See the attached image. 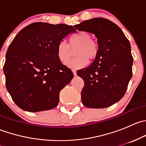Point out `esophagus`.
Segmentation results:
<instances>
[{
  "instance_id": "1",
  "label": "esophagus",
  "mask_w": 146,
  "mask_h": 146,
  "mask_svg": "<svg viewBox=\"0 0 146 146\" xmlns=\"http://www.w3.org/2000/svg\"><path fill=\"white\" fill-rule=\"evenodd\" d=\"M72 71H73V75H74V76H77V72H76V70H75V69H73V70H72Z\"/></svg>"
}]
</instances>
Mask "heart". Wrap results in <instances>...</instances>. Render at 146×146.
<instances>
[{"label":"heart","mask_w":146,"mask_h":146,"mask_svg":"<svg viewBox=\"0 0 146 146\" xmlns=\"http://www.w3.org/2000/svg\"><path fill=\"white\" fill-rule=\"evenodd\" d=\"M75 51L76 58L70 59L66 66L70 68L79 69L85 67L88 60L92 61L96 58L99 51L98 42L92 39V36L87 32H79L71 36L69 44L65 40L58 43L57 56L60 61L66 64L71 56V48L77 47Z\"/></svg>","instance_id":"obj_1"}]
</instances>
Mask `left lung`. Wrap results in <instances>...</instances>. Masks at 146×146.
<instances>
[{
  "mask_svg": "<svg viewBox=\"0 0 146 146\" xmlns=\"http://www.w3.org/2000/svg\"><path fill=\"white\" fill-rule=\"evenodd\" d=\"M94 34L99 51L88 67L77 71L84 80L82 104L88 108H105L121 99L132 78L133 57L129 41L118 26L104 18L90 19L74 26Z\"/></svg>",
  "mask_w": 146,
  "mask_h": 146,
  "instance_id": "1",
  "label": "left lung"
}]
</instances>
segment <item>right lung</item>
<instances>
[{
    "instance_id": "add662e5",
    "label": "right lung",
    "mask_w": 146,
    "mask_h": 146,
    "mask_svg": "<svg viewBox=\"0 0 146 146\" xmlns=\"http://www.w3.org/2000/svg\"><path fill=\"white\" fill-rule=\"evenodd\" d=\"M73 26L35 23L18 32L5 56V85L13 100L25 111L36 112L54 108L59 92L73 78L71 70L57 56L58 43Z\"/></svg>"
}]
</instances>
